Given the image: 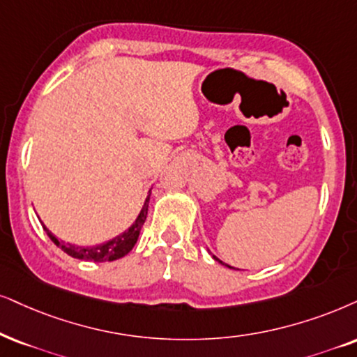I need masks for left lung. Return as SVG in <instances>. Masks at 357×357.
Listing matches in <instances>:
<instances>
[{
  "label": "left lung",
  "mask_w": 357,
  "mask_h": 357,
  "mask_svg": "<svg viewBox=\"0 0 357 357\" xmlns=\"http://www.w3.org/2000/svg\"><path fill=\"white\" fill-rule=\"evenodd\" d=\"M212 257H214V260H218L219 261V264H222V265H225V267H229V268H234V267H231V265H227V264H224V261H220L219 259H218V257H215V255H212Z\"/></svg>",
  "instance_id": "8db88e82"
}]
</instances>
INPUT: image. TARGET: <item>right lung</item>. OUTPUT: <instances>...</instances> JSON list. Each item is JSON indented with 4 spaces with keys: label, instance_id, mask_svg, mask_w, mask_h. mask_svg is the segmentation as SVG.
Returning <instances> with one entry per match:
<instances>
[{
    "label": "right lung",
    "instance_id": "right-lung-1",
    "mask_svg": "<svg viewBox=\"0 0 357 357\" xmlns=\"http://www.w3.org/2000/svg\"><path fill=\"white\" fill-rule=\"evenodd\" d=\"M148 202H150V194L146 196L145 204H143L142 211H139L137 220H135V222L128 227V231L121 232L120 236L114 237L112 241L98 243V245H93V247H80V245H74V243H66L64 241H59V238L49 231L46 225H44V231H46L49 238L56 243L59 249H62L67 255L74 257V259L92 260V261H114L116 259L125 257L130 250L133 249L135 243H137L139 231H142L143 224H145L146 215H148Z\"/></svg>",
    "mask_w": 357,
    "mask_h": 357
}]
</instances>
